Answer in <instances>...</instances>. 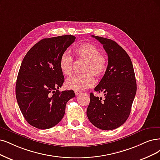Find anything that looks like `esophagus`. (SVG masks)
Listing matches in <instances>:
<instances>
[{"instance_id": "34e87169", "label": "esophagus", "mask_w": 160, "mask_h": 160, "mask_svg": "<svg viewBox=\"0 0 160 160\" xmlns=\"http://www.w3.org/2000/svg\"><path fill=\"white\" fill-rule=\"evenodd\" d=\"M74 93L76 94V96H78V95H80V94L81 92L80 91H75Z\"/></svg>"}]
</instances>
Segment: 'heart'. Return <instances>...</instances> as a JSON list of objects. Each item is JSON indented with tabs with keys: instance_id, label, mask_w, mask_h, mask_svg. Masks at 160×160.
<instances>
[{
	"instance_id": "b5f03b06",
	"label": "heart",
	"mask_w": 160,
	"mask_h": 160,
	"mask_svg": "<svg viewBox=\"0 0 160 160\" xmlns=\"http://www.w3.org/2000/svg\"><path fill=\"white\" fill-rule=\"evenodd\" d=\"M76 57L85 61L83 68L84 74H75L65 82V86L70 90L80 91L90 88L94 84L92 75L96 78L102 77L108 67V58L104 52L93 43L86 42L76 47L74 50ZM73 59L68 52H64L59 60V67L64 75H69L72 70Z\"/></svg>"
}]
</instances>
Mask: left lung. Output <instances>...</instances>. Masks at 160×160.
Wrapping results in <instances>:
<instances>
[{
    "label": "left lung",
    "instance_id": "left-lung-1",
    "mask_svg": "<svg viewBox=\"0 0 160 160\" xmlns=\"http://www.w3.org/2000/svg\"><path fill=\"white\" fill-rule=\"evenodd\" d=\"M92 37L103 45L108 56V67L94 89L104 93L105 98H99L91 93L86 113L94 126L109 131L127 120L137 92V82L131 58L119 45L109 39Z\"/></svg>",
    "mask_w": 160,
    "mask_h": 160
}]
</instances>
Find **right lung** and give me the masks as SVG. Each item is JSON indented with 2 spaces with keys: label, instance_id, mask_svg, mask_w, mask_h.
<instances>
[{
  "label": "right lung",
  "instance_id": "obj_1",
  "mask_svg": "<svg viewBox=\"0 0 160 160\" xmlns=\"http://www.w3.org/2000/svg\"><path fill=\"white\" fill-rule=\"evenodd\" d=\"M73 35L41 39L23 58L18 74L16 96L22 113L29 125L50 128L61 121L73 90H58L64 80L59 67L62 53L74 43Z\"/></svg>",
  "mask_w": 160,
  "mask_h": 160
}]
</instances>
